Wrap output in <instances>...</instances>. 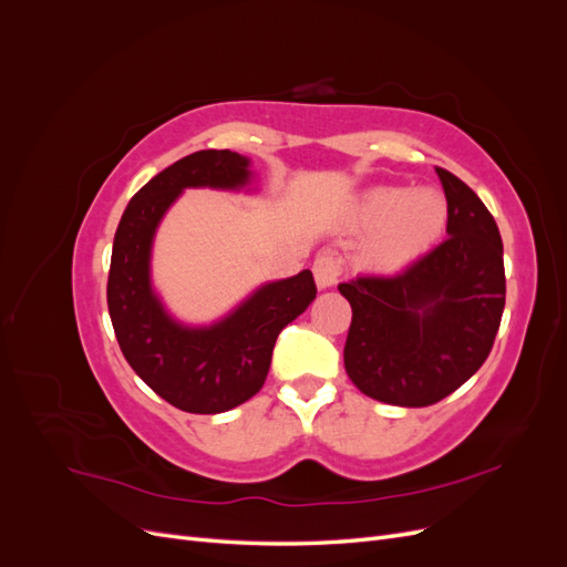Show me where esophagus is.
Listing matches in <instances>:
<instances>
[{"mask_svg":"<svg viewBox=\"0 0 567 567\" xmlns=\"http://www.w3.org/2000/svg\"><path fill=\"white\" fill-rule=\"evenodd\" d=\"M312 271H315V281L321 290L331 288L340 277V260L333 252H319L312 265Z\"/></svg>","mask_w":567,"mask_h":567,"instance_id":"1","label":"esophagus"}]
</instances>
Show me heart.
I'll list each match as a JSON object with an SVG mask.
<instances>
[{"mask_svg":"<svg viewBox=\"0 0 567 567\" xmlns=\"http://www.w3.org/2000/svg\"><path fill=\"white\" fill-rule=\"evenodd\" d=\"M447 221V205L431 188L404 192L398 186H375L357 208L359 229L371 231L362 250L373 269L394 271L411 265L431 248Z\"/></svg>","mask_w":567,"mask_h":567,"instance_id":"obj_1","label":"heart"}]
</instances>
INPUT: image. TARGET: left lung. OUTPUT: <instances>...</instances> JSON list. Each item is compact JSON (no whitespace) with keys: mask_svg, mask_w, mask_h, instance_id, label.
I'll return each instance as SVG.
<instances>
[{"mask_svg":"<svg viewBox=\"0 0 567 567\" xmlns=\"http://www.w3.org/2000/svg\"><path fill=\"white\" fill-rule=\"evenodd\" d=\"M447 236L394 277H357L338 290L352 307L350 381L394 406H431L485 364L506 305L499 227L471 186L442 167Z\"/></svg>","mask_w":567,"mask_h":567,"instance_id":"8db88e82","label":"left lung"}]
</instances>
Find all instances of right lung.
Masks as SVG:
<instances>
[{"label":"right lung","instance_id":"1","mask_svg":"<svg viewBox=\"0 0 567 567\" xmlns=\"http://www.w3.org/2000/svg\"><path fill=\"white\" fill-rule=\"evenodd\" d=\"M250 179L246 156L196 151L144 184L115 231L106 296L117 346L153 392L188 414H221L260 392L281 329L317 298L312 271L302 269L252 290L210 326H186L153 290V236L184 188L241 192Z\"/></svg>","mask_w":567,"mask_h":567}]
</instances>
